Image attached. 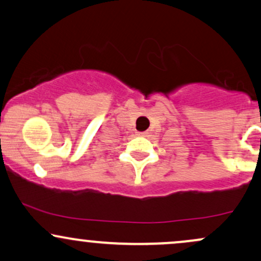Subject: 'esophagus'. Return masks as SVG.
<instances>
[{
    "instance_id": "34e87169",
    "label": "esophagus",
    "mask_w": 261,
    "mask_h": 261,
    "mask_svg": "<svg viewBox=\"0 0 261 261\" xmlns=\"http://www.w3.org/2000/svg\"><path fill=\"white\" fill-rule=\"evenodd\" d=\"M137 135H139V136H146L147 133H137Z\"/></svg>"
}]
</instances>
